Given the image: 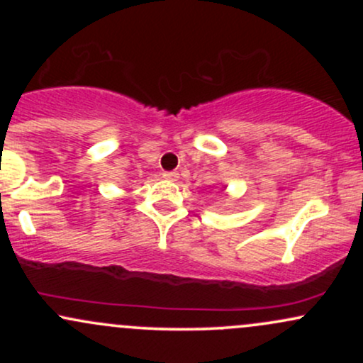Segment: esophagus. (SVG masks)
<instances>
[{
    "instance_id": "obj_1",
    "label": "esophagus",
    "mask_w": 363,
    "mask_h": 363,
    "mask_svg": "<svg viewBox=\"0 0 363 363\" xmlns=\"http://www.w3.org/2000/svg\"><path fill=\"white\" fill-rule=\"evenodd\" d=\"M162 177H164V179H169V181H177L179 174L176 172V170H167V172L162 174Z\"/></svg>"
}]
</instances>
